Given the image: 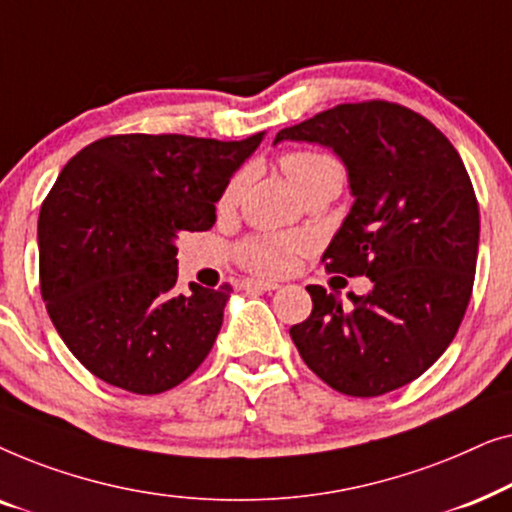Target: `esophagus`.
Returning a JSON list of instances; mask_svg holds the SVG:
<instances>
[{
    "mask_svg": "<svg viewBox=\"0 0 512 512\" xmlns=\"http://www.w3.org/2000/svg\"><path fill=\"white\" fill-rule=\"evenodd\" d=\"M247 291H254V293H265V291H277L279 284L277 282H265V279H247V282L242 284Z\"/></svg>",
    "mask_w": 512,
    "mask_h": 512,
    "instance_id": "esophagus-1",
    "label": "esophagus"
}]
</instances>
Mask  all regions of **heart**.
Listing matches in <instances>:
<instances>
[{"mask_svg": "<svg viewBox=\"0 0 512 512\" xmlns=\"http://www.w3.org/2000/svg\"><path fill=\"white\" fill-rule=\"evenodd\" d=\"M286 179L296 188L300 195H305L312 188L335 184L342 186V165L328 153L319 151H291L284 153L279 160ZM244 184H247V174L240 172L228 181L219 198L221 212H230L242 198ZM300 247L296 237L275 235V233H258L247 237L237 249L240 263L244 268L261 272V275H279V272L289 270L293 256Z\"/></svg>", "mask_w": 512, "mask_h": 512, "instance_id": "1", "label": "heart"}]
</instances>
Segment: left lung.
<instances>
[{
  "label": "left lung",
  "instance_id": "1",
  "mask_svg": "<svg viewBox=\"0 0 512 512\" xmlns=\"http://www.w3.org/2000/svg\"><path fill=\"white\" fill-rule=\"evenodd\" d=\"M331 149L354 205L324 251L326 270L366 275L349 305L307 286L312 314L291 340L312 373L347 396H382L417 380L450 347L478 263L480 209L459 153L436 125L382 100L338 104L277 132Z\"/></svg>",
  "mask_w": 512,
  "mask_h": 512
}]
</instances>
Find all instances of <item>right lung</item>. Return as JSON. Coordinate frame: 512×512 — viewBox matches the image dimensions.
Returning a JSON list of instances; mask_svg holds the SVG:
<instances>
[{
  "instance_id": "add662e5",
  "label": "right lung",
  "mask_w": 512,
  "mask_h": 512,
  "mask_svg": "<svg viewBox=\"0 0 512 512\" xmlns=\"http://www.w3.org/2000/svg\"><path fill=\"white\" fill-rule=\"evenodd\" d=\"M263 135H114L62 167L39 212L41 296L95 377L163 394L207 359L230 286L181 293L177 237L214 226L223 188Z\"/></svg>"
}]
</instances>
